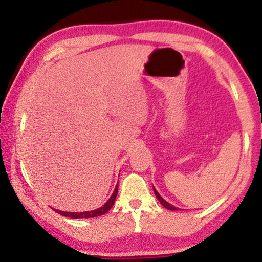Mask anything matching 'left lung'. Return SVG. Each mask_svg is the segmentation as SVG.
I'll return each mask as SVG.
<instances>
[{
    "instance_id": "left-lung-1",
    "label": "left lung",
    "mask_w": 262,
    "mask_h": 262,
    "mask_svg": "<svg viewBox=\"0 0 262 262\" xmlns=\"http://www.w3.org/2000/svg\"><path fill=\"white\" fill-rule=\"evenodd\" d=\"M153 189H154V193H155V195H156V198L159 199V201H160V204H161L163 207H165V208H167V209H169V210H178V208L177 207H174V206H171L170 204H168V202H167L166 200H163L162 199V196L161 195H160L158 192H156V189L154 188L153 187Z\"/></svg>"
}]
</instances>
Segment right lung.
I'll use <instances>...</instances> for the list:
<instances>
[{
    "label": "right lung",
    "instance_id": "add662e5",
    "mask_svg": "<svg viewBox=\"0 0 262 262\" xmlns=\"http://www.w3.org/2000/svg\"><path fill=\"white\" fill-rule=\"evenodd\" d=\"M116 195H118V185H116L114 192H113L112 196L109 198V200L104 204L102 207L97 208L95 210H91V212H75V213H70V212H62V210L58 209H54L56 213L61 214L62 216H67V217H73V219H87V217H96V216H101L103 214H106L109 209L112 208L113 205H114V201L116 199Z\"/></svg>",
    "mask_w": 262,
    "mask_h": 262
}]
</instances>
